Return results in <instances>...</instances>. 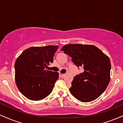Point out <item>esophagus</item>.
<instances>
[{"instance_id":"1","label":"esophagus","mask_w":123,"mask_h":123,"mask_svg":"<svg viewBox=\"0 0 123 123\" xmlns=\"http://www.w3.org/2000/svg\"><path fill=\"white\" fill-rule=\"evenodd\" d=\"M65 76V74H62V73H60V76L62 78V77H64Z\"/></svg>"}]
</instances>
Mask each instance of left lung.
I'll return each instance as SVG.
<instances>
[{"mask_svg": "<svg viewBox=\"0 0 123 123\" xmlns=\"http://www.w3.org/2000/svg\"><path fill=\"white\" fill-rule=\"evenodd\" d=\"M72 58L76 66L83 67V73L74 77L70 92L83 102L98 98L106 88L110 81L111 64L109 58L93 45L70 44L61 49Z\"/></svg>", "mask_w": 123, "mask_h": 123, "instance_id": "obj_1", "label": "left lung"}]
</instances>
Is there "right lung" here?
Masks as SVG:
<instances>
[{
  "label": "right lung",
  "instance_id": "obj_1",
  "mask_svg": "<svg viewBox=\"0 0 123 123\" xmlns=\"http://www.w3.org/2000/svg\"><path fill=\"white\" fill-rule=\"evenodd\" d=\"M58 46L32 47L24 51L15 63L18 88L28 99L39 101L53 91L58 73L46 69L53 62Z\"/></svg>",
  "mask_w": 123,
  "mask_h": 123
}]
</instances>
